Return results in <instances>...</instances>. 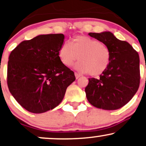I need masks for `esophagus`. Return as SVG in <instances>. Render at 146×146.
Segmentation results:
<instances>
[{
  "mask_svg": "<svg viewBox=\"0 0 146 146\" xmlns=\"http://www.w3.org/2000/svg\"><path fill=\"white\" fill-rule=\"evenodd\" d=\"M74 74H75L76 78V79L78 78L79 77H80V74H78V73H76V72H75V73H74Z\"/></svg>",
  "mask_w": 146,
  "mask_h": 146,
  "instance_id": "esophagus-1",
  "label": "esophagus"
}]
</instances>
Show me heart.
<instances>
[{
  "instance_id": "b5f03b06",
  "label": "heart",
  "mask_w": 146,
  "mask_h": 146,
  "mask_svg": "<svg viewBox=\"0 0 146 146\" xmlns=\"http://www.w3.org/2000/svg\"><path fill=\"white\" fill-rule=\"evenodd\" d=\"M60 62L70 66L76 60L75 69L81 73L92 76L101 74L107 68L111 61V52L107 45L88 36L78 35L70 43L64 42L58 50Z\"/></svg>"
}]
</instances>
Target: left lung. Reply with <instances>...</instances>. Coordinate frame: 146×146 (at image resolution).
I'll list each match as a JSON object with an SVG mask.
<instances>
[{"mask_svg": "<svg viewBox=\"0 0 146 146\" xmlns=\"http://www.w3.org/2000/svg\"><path fill=\"white\" fill-rule=\"evenodd\" d=\"M88 35L107 45L111 61L99 78H88L85 88L87 100L96 108L117 110L125 105L139 88V54L128 42L119 40L110 31Z\"/></svg>", "mask_w": 146, "mask_h": 146, "instance_id": "left-lung-1", "label": "left lung"}]
</instances>
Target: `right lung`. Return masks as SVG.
<instances>
[{
  "mask_svg": "<svg viewBox=\"0 0 146 146\" xmlns=\"http://www.w3.org/2000/svg\"><path fill=\"white\" fill-rule=\"evenodd\" d=\"M64 41L63 34L39 35L22 41L9 56V91L29 112L42 113L54 109L76 80L74 72L58 57Z\"/></svg>",
  "mask_w": 146,
  "mask_h": 146,
  "instance_id": "right-lung-1",
  "label": "right lung"
}]
</instances>
